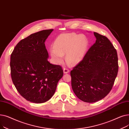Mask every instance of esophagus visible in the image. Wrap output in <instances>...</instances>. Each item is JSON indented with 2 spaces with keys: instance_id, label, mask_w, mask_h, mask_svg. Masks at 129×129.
<instances>
[{
  "instance_id": "esophagus-1",
  "label": "esophagus",
  "mask_w": 129,
  "mask_h": 129,
  "mask_svg": "<svg viewBox=\"0 0 129 129\" xmlns=\"http://www.w3.org/2000/svg\"><path fill=\"white\" fill-rule=\"evenodd\" d=\"M63 70L64 73H68L69 72V69L68 68H64Z\"/></svg>"
}]
</instances>
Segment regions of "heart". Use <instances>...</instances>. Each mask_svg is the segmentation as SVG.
Instances as JSON below:
<instances>
[{"instance_id": "heart-1", "label": "heart", "mask_w": 129, "mask_h": 129, "mask_svg": "<svg viewBox=\"0 0 129 129\" xmlns=\"http://www.w3.org/2000/svg\"><path fill=\"white\" fill-rule=\"evenodd\" d=\"M88 41L84 36L75 34H65L58 36L53 44L50 53L55 62H62L63 54L66 60L71 64H76L80 61L87 52Z\"/></svg>"}]
</instances>
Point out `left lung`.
Returning <instances> with one entry per match:
<instances>
[{
    "label": "left lung",
    "mask_w": 129,
    "mask_h": 129,
    "mask_svg": "<svg viewBox=\"0 0 129 129\" xmlns=\"http://www.w3.org/2000/svg\"><path fill=\"white\" fill-rule=\"evenodd\" d=\"M93 34L95 42L70 72L75 94L89 103L99 101L109 94L119 68L117 52L112 43L106 36Z\"/></svg>",
    "instance_id": "8db88e82"
}]
</instances>
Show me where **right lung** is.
<instances>
[{"label":"right lung","mask_w":129,"mask_h":129,"mask_svg":"<svg viewBox=\"0 0 129 129\" xmlns=\"http://www.w3.org/2000/svg\"><path fill=\"white\" fill-rule=\"evenodd\" d=\"M52 31L41 30L21 40L10 56L12 81L20 94L33 103L49 100L63 75L60 66L48 61L45 42Z\"/></svg>","instance_id":"obj_1"}]
</instances>
